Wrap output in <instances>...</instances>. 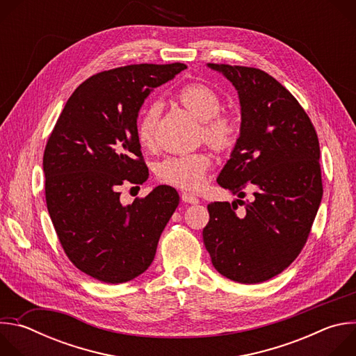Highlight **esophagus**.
I'll return each mask as SVG.
<instances>
[{"label": "esophagus", "mask_w": 356, "mask_h": 356, "mask_svg": "<svg viewBox=\"0 0 356 356\" xmlns=\"http://www.w3.org/2000/svg\"><path fill=\"white\" fill-rule=\"evenodd\" d=\"M180 197H181V200L184 201V202H188V204H198V198L195 197V195H193V194H190V193H181L180 194Z\"/></svg>", "instance_id": "34e87169"}]
</instances>
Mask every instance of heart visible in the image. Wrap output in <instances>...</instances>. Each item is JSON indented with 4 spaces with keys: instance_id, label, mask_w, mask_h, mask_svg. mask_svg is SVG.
Returning a JSON list of instances; mask_svg holds the SVG:
<instances>
[{
    "instance_id": "obj_1",
    "label": "heart",
    "mask_w": 356,
    "mask_h": 356,
    "mask_svg": "<svg viewBox=\"0 0 356 356\" xmlns=\"http://www.w3.org/2000/svg\"><path fill=\"white\" fill-rule=\"evenodd\" d=\"M180 104L202 122V136L217 150L229 147L238 132L236 121L227 114H220L221 99L214 88L206 84H188L177 92ZM159 104H150L142 113L136 124V138L145 147L155 143L159 121ZM213 159L206 152L170 156L159 163L158 177L172 186L184 190H198L206 183Z\"/></svg>"
}]
</instances>
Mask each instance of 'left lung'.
<instances>
[{
    "label": "left lung",
    "mask_w": 356,
    "mask_h": 356,
    "mask_svg": "<svg viewBox=\"0 0 356 356\" xmlns=\"http://www.w3.org/2000/svg\"><path fill=\"white\" fill-rule=\"evenodd\" d=\"M236 88L241 134L217 181L239 198L255 187L238 215L236 201L207 206L202 229L214 268L245 284L283 272L306 245L323 197L317 132L298 101L266 72L209 63Z\"/></svg>",
    "instance_id": "left-lung-1"
}]
</instances>
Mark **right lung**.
Masks as SVG:
<instances>
[{
  "label": "right lung",
  "mask_w": 356,
  "mask_h": 356,
  "mask_svg": "<svg viewBox=\"0 0 356 356\" xmlns=\"http://www.w3.org/2000/svg\"><path fill=\"white\" fill-rule=\"evenodd\" d=\"M186 67L142 63L91 76L70 95L47 139L43 172L50 220L70 262L99 282L118 284L143 273L179 206L170 186L122 206L120 186L147 179L138 113L152 90Z\"/></svg>",
  "instance_id": "add662e5"
}]
</instances>
